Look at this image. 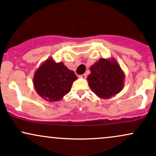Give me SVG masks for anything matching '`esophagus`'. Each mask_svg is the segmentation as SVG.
<instances>
[{"label": "esophagus", "instance_id": "34e87169", "mask_svg": "<svg viewBox=\"0 0 156 156\" xmlns=\"http://www.w3.org/2000/svg\"><path fill=\"white\" fill-rule=\"evenodd\" d=\"M79 77H80V78H83V79H86V78H87V75L83 74V75H81V76H80Z\"/></svg>", "mask_w": 156, "mask_h": 156}]
</instances>
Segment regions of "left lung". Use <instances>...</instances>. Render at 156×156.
Returning a JSON list of instances; mask_svg holds the SVG:
<instances>
[{
	"mask_svg": "<svg viewBox=\"0 0 156 156\" xmlns=\"http://www.w3.org/2000/svg\"><path fill=\"white\" fill-rule=\"evenodd\" d=\"M90 71L89 86L98 98L109 99L122 90L125 73L115 58H100L91 66Z\"/></svg>",
	"mask_w": 156,
	"mask_h": 156,
	"instance_id": "8db88e82",
	"label": "left lung"
}]
</instances>
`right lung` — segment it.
Segmentation results:
<instances>
[{
	"label": "right lung",
	"mask_w": 156,
	"mask_h": 156,
	"mask_svg": "<svg viewBox=\"0 0 156 156\" xmlns=\"http://www.w3.org/2000/svg\"><path fill=\"white\" fill-rule=\"evenodd\" d=\"M78 79L75 73L64 65L49 58L36 70L33 78L36 92L49 102L59 101L71 90L73 83Z\"/></svg>",
	"instance_id": "1"
}]
</instances>
